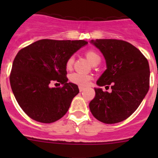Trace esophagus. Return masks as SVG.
<instances>
[{
	"label": "esophagus",
	"instance_id": "34e87169",
	"mask_svg": "<svg viewBox=\"0 0 158 158\" xmlns=\"http://www.w3.org/2000/svg\"><path fill=\"white\" fill-rule=\"evenodd\" d=\"M84 89H85V88L82 87V86H79V90H80V92H83Z\"/></svg>",
	"mask_w": 158,
	"mask_h": 158
}]
</instances>
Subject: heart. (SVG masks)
Returning <instances> with one entry per match:
<instances>
[{
  "mask_svg": "<svg viewBox=\"0 0 158 158\" xmlns=\"http://www.w3.org/2000/svg\"><path fill=\"white\" fill-rule=\"evenodd\" d=\"M85 56L89 61V62L92 65H94L96 63H100V56L96 51L93 50H89L85 52ZM74 63V57L70 56L66 61L65 63V67L67 69H72L73 65ZM93 79V76L90 74H86V73H73L69 77V80L73 83L78 85L81 86H86L88 85L90 82V81Z\"/></svg>",
  "mask_w": 158,
  "mask_h": 158,
  "instance_id": "obj_1",
  "label": "heart"
}]
</instances>
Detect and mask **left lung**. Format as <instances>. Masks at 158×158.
Segmentation results:
<instances>
[{"instance_id": "1", "label": "left lung", "mask_w": 158, "mask_h": 158, "mask_svg": "<svg viewBox=\"0 0 158 158\" xmlns=\"http://www.w3.org/2000/svg\"><path fill=\"white\" fill-rule=\"evenodd\" d=\"M91 43L101 51L107 64L96 84L106 87L111 85V92L95 89L90 111L104 123L122 122L136 111L149 91V62L139 49L123 40H96Z\"/></svg>"}]
</instances>
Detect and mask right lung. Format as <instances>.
Masks as SVG:
<instances>
[{
	"instance_id": "obj_1",
	"label": "right lung",
	"mask_w": 158,
	"mask_h": 158,
	"mask_svg": "<svg viewBox=\"0 0 158 158\" xmlns=\"http://www.w3.org/2000/svg\"><path fill=\"white\" fill-rule=\"evenodd\" d=\"M87 43L85 40H41L17 53L9 77L11 88L19 105L31 118L51 123L65 115L79 93L77 85L67 83L65 63ZM54 81L63 86L51 88Z\"/></svg>"
}]
</instances>
